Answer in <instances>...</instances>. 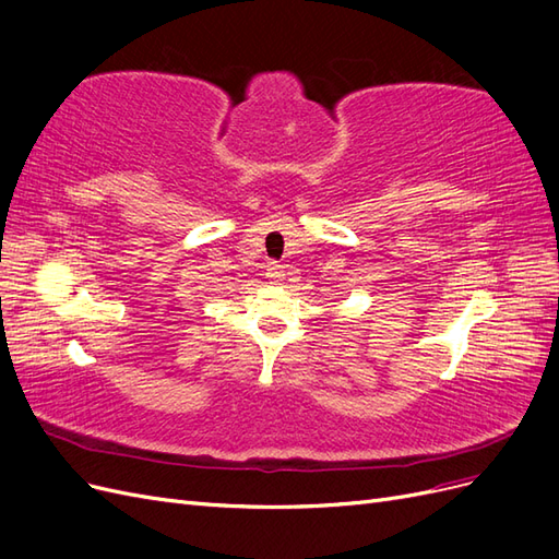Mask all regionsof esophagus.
<instances>
[{"label":"esophagus","mask_w":559,"mask_h":559,"mask_svg":"<svg viewBox=\"0 0 559 559\" xmlns=\"http://www.w3.org/2000/svg\"><path fill=\"white\" fill-rule=\"evenodd\" d=\"M265 270H267L265 275H267L270 282H275V284L282 282V277H284V265H280L277 261H270V263L265 265Z\"/></svg>","instance_id":"1"}]
</instances>
